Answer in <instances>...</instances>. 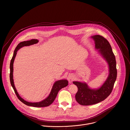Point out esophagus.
<instances>
[{
  "mask_svg": "<svg viewBox=\"0 0 130 130\" xmlns=\"http://www.w3.org/2000/svg\"><path fill=\"white\" fill-rule=\"evenodd\" d=\"M74 75L73 74H69L68 76V79L70 81L71 80H73L74 79Z\"/></svg>",
  "mask_w": 130,
  "mask_h": 130,
  "instance_id": "esophagus-1",
  "label": "esophagus"
}]
</instances>
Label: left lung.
Returning a JSON list of instances; mask_svg holds the SVG:
<instances>
[{
	"mask_svg": "<svg viewBox=\"0 0 130 130\" xmlns=\"http://www.w3.org/2000/svg\"><path fill=\"white\" fill-rule=\"evenodd\" d=\"M91 37L95 41V49L108 63L109 73L103 85L96 89L90 88L85 82L73 81L78 88L76 100L84 106L95 104L107 98L112 92L117 75L116 58L109 42L100 35H94Z\"/></svg>",
	"mask_w": 130,
	"mask_h": 130,
	"instance_id": "8db88e82",
	"label": "left lung"
}]
</instances>
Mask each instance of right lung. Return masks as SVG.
Here are the masks:
<instances>
[{
  "instance_id": "add662e5",
  "label": "right lung",
  "mask_w": 130,
  "mask_h": 130,
  "mask_svg": "<svg viewBox=\"0 0 130 130\" xmlns=\"http://www.w3.org/2000/svg\"><path fill=\"white\" fill-rule=\"evenodd\" d=\"M38 40L37 39H31L30 40L28 41H24L20 42V43L18 44L17 46L16 47V48L14 51L13 55L12 56V58L11 62H10V83L15 93L17 95V96L19 99V100L21 101L23 103H24V104L29 106H32V107H46V106H48L50 105L55 100L57 93L58 91H60L61 89L67 86L68 85V82L67 80L65 79H62V80H60L56 81L55 82V83L54 84L52 90L51 91V92L49 94V95L44 100L39 102H36V103H32V102H27L25 100H24L23 99H22L19 93H18L15 87L14 86V81H13V63L15 57L16 56L17 51L22 47L24 46H29L30 45H32L34 44H36L38 42Z\"/></svg>"
}]
</instances>
